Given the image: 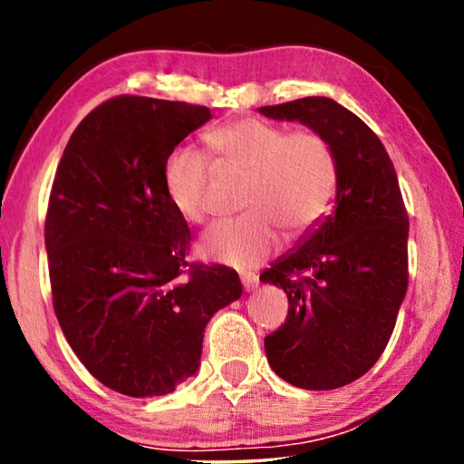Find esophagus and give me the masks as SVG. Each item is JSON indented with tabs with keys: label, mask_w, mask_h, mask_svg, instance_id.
<instances>
[{
	"label": "esophagus",
	"mask_w": 464,
	"mask_h": 464,
	"mask_svg": "<svg viewBox=\"0 0 464 464\" xmlns=\"http://www.w3.org/2000/svg\"><path fill=\"white\" fill-rule=\"evenodd\" d=\"M241 282H243V288L247 290H254V288H257V285H260V280H257V276L256 274H251V272H243L241 274Z\"/></svg>",
	"instance_id": "esophagus-1"
}]
</instances>
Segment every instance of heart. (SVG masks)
<instances>
[{
	"instance_id": "1",
	"label": "heart",
	"mask_w": 464,
	"mask_h": 464,
	"mask_svg": "<svg viewBox=\"0 0 464 464\" xmlns=\"http://www.w3.org/2000/svg\"><path fill=\"white\" fill-rule=\"evenodd\" d=\"M207 145L218 171L246 174L239 204L247 208L204 233L200 251L210 260L254 268L278 246L280 229L303 237L332 213L340 166L321 132L246 116L208 132ZM210 178L207 155L192 147H178L166 160L163 188L186 223L207 218Z\"/></svg>"
}]
</instances>
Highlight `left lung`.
Here are the masks:
<instances>
[{"mask_svg": "<svg viewBox=\"0 0 464 464\" xmlns=\"http://www.w3.org/2000/svg\"><path fill=\"white\" fill-rule=\"evenodd\" d=\"M260 112L321 132L340 166L334 215L260 276L288 296L286 321L264 340L266 356L295 387H343L387 348L410 280V218L395 168L368 124L332 98H301Z\"/></svg>", "mask_w": 464, "mask_h": 464, "instance_id": "1", "label": "left lung"}]
</instances>
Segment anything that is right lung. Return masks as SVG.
I'll use <instances>...</instances> for the list:
<instances>
[{"label":"right lung","instance_id":"right-lung-1","mask_svg":"<svg viewBox=\"0 0 464 464\" xmlns=\"http://www.w3.org/2000/svg\"><path fill=\"white\" fill-rule=\"evenodd\" d=\"M207 106L116 96L63 151L44 243L53 309L92 376L129 397L168 395L198 371L204 327L241 296L237 272L190 264V229L163 188L169 153Z\"/></svg>","mask_w":464,"mask_h":464}]
</instances>
